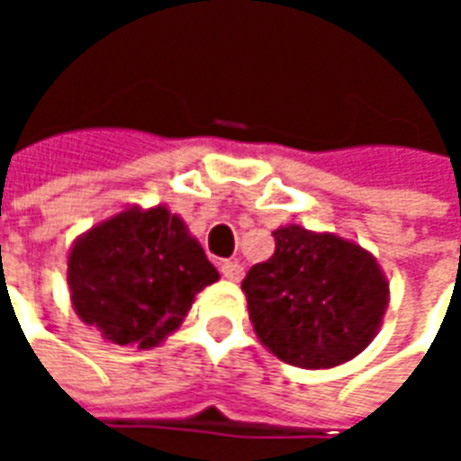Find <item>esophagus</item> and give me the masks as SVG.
I'll use <instances>...</instances> for the list:
<instances>
[{"label": "esophagus", "instance_id": "34e87169", "mask_svg": "<svg viewBox=\"0 0 461 461\" xmlns=\"http://www.w3.org/2000/svg\"><path fill=\"white\" fill-rule=\"evenodd\" d=\"M220 271L227 281H241V276H244V269H241V264H237V261H221Z\"/></svg>", "mask_w": 461, "mask_h": 461}]
</instances>
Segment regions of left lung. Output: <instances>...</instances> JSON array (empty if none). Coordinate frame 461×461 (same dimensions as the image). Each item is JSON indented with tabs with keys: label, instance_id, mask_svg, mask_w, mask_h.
<instances>
[{
	"label": "left lung",
	"instance_id": "obj_1",
	"mask_svg": "<svg viewBox=\"0 0 461 461\" xmlns=\"http://www.w3.org/2000/svg\"><path fill=\"white\" fill-rule=\"evenodd\" d=\"M274 240V257L251 267L241 281L261 343L306 370L336 367L363 353L390 301L375 257L333 231L299 224L279 227Z\"/></svg>",
	"mask_w": 461,
	"mask_h": 461
}]
</instances>
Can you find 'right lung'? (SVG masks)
Masks as SVG:
<instances>
[{
	"label": "right lung",
	"mask_w": 461,
	"mask_h": 461,
	"mask_svg": "<svg viewBox=\"0 0 461 461\" xmlns=\"http://www.w3.org/2000/svg\"><path fill=\"white\" fill-rule=\"evenodd\" d=\"M71 306L108 343L155 348L180 329L194 296L220 279L165 204H132L84 231L66 259Z\"/></svg>",
	"instance_id": "1"
}]
</instances>
